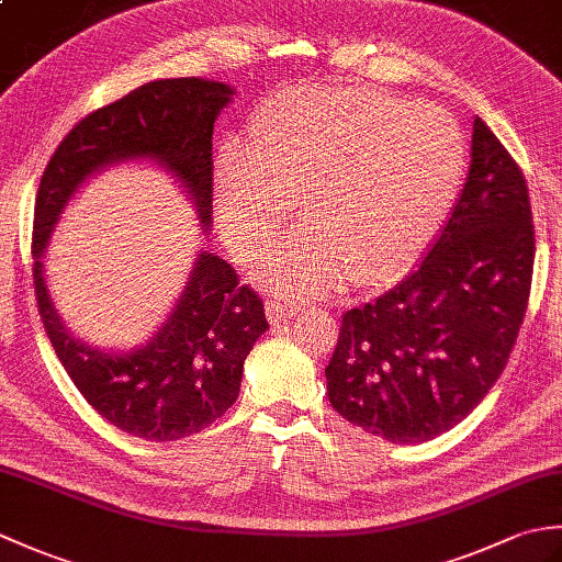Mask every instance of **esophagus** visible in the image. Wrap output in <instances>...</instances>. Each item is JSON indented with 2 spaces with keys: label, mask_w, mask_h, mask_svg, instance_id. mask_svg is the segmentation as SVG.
Instances as JSON below:
<instances>
[{
  "label": "esophagus",
  "mask_w": 562,
  "mask_h": 562,
  "mask_svg": "<svg viewBox=\"0 0 562 562\" xmlns=\"http://www.w3.org/2000/svg\"><path fill=\"white\" fill-rule=\"evenodd\" d=\"M296 312H300V306L282 300V296H270V300L266 302V314H268V321L272 326H280L284 324V321L292 318Z\"/></svg>",
  "instance_id": "1"
}]
</instances>
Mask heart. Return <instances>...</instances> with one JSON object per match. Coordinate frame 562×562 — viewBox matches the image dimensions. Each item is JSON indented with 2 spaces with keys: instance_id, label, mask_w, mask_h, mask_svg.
<instances>
[{
  "instance_id": "obj_1",
  "label": "heart",
  "mask_w": 562,
  "mask_h": 562,
  "mask_svg": "<svg viewBox=\"0 0 562 562\" xmlns=\"http://www.w3.org/2000/svg\"><path fill=\"white\" fill-rule=\"evenodd\" d=\"M469 149L437 109L372 89H296L274 99L254 142L217 159L220 220L250 256L300 195L304 226L268 248L256 278L314 296L340 272L374 282L398 270L457 198Z\"/></svg>"
}]
</instances>
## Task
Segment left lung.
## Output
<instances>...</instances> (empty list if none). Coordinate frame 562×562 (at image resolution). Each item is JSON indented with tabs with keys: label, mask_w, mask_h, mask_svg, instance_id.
I'll return each mask as SVG.
<instances>
[{
	"label": "left lung",
	"mask_w": 562,
	"mask_h": 562,
	"mask_svg": "<svg viewBox=\"0 0 562 562\" xmlns=\"http://www.w3.org/2000/svg\"><path fill=\"white\" fill-rule=\"evenodd\" d=\"M533 250L524 173L475 115L469 176L427 256L376 302L342 316L326 367L333 408L393 445L459 425L515 348Z\"/></svg>",
	"instance_id": "left-lung-1"
}]
</instances>
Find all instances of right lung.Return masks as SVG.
<instances>
[{
  "label": "right lung",
  "mask_w": 562,
  "mask_h": 562,
  "mask_svg": "<svg viewBox=\"0 0 562 562\" xmlns=\"http://www.w3.org/2000/svg\"><path fill=\"white\" fill-rule=\"evenodd\" d=\"M229 83L183 77L142 83L83 117L59 142L41 178L33 217V284L43 326L69 379L101 417L149 441L207 429L232 408L246 355L268 330L260 296L238 284L224 258L198 250L171 314L130 350H101L77 338L57 314L43 256L79 188L111 166L151 161L193 202L212 232V130L232 103Z\"/></svg>",
  "instance_id": "add662e5"
}]
</instances>
